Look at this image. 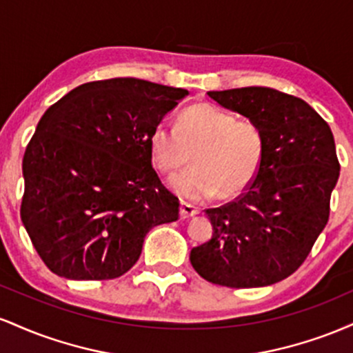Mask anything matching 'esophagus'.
Returning <instances> with one entry per match:
<instances>
[{
    "label": "esophagus",
    "instance_id": "1",
    "mask_svg": "<svg viewBox=\"0 0 353 353\" xmlns=\"http://www.w3.org/2000/svg\"><path fill=\"white\" fill-rule=\"evenodd\" d=\"M196 214H199V209H197L196 205L189 204V202H185V201L181 202V217L182 219H189V217L196 216Z\"/></svg>",
    "mask_w": 353,
    "mask_h": 353
}]
</instances>
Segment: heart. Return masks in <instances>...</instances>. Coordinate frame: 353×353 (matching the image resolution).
Returning a JSON list of instances; mask_svg holds the SVG:
<instances>
[{
  "label": "heart",
  "instance_id": "heart-1",
  "mask_svg": "<svg viewBox=\"0 0 353 353\" xmlns=\"http://www.w3.org/2000/svg\"><path fill=\"white\" fill-rule=\"evenodd\" d=\"M152 163L163 174H174L194 157V168L174 176L169 185L185 199H208L214 194L232 196L254 179L262 164L265 136L252 119L214 104L185 108L177 128L157 124L149 136Z\"/></svg>",
  "mask_w": 353,
  "mask_h": 353
}]
</instances>
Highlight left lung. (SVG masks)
<instances>
[{
	"label": "left lung",
	"mask_w": 353,
	"mask_h": 353,
	"mask_svg": "<svg viewBox=\"0 0 353 353\" xmlns=\"http://www.w3.org/2000/svg\"><path fill=\"white\" fill-rule=\"evenodd\" d=\"M208 94L261 125L265 151L241 196L205 209L212 239L190 250V264L217 285H272L303 264L329 221L340 174L334 134L305 101L277 89L250 86Z\"/></svg>",
	"instance_id": "1"
}]
</instances>
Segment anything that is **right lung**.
I'll list each match as a JSON object with an SVG mask.
<instances>
[{"mask_svg": "<svg viewBox=\"0 0 353 353\" xmlns=\"http://www.w3.org/2000/svg\"><path fill=\"white\" fill-rule=\"evenodd\" d=\"M188 89L136 78L81 84L48 108L23 157L21 221L48 269L108 281L139 259L179 199L152 168L149 136Z\"/></svg>", "mask_w": 353, "mask_h": 353, "instance_id": "obj_1", "label": "right lung"}]
</instances>
